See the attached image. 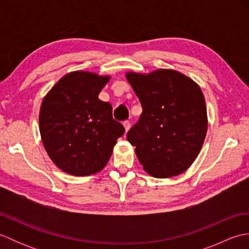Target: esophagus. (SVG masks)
<instances>
[{
    "mask_svg": "<svg viewBox=\"0 0 249 249\" xmlns=\"http://www.w3.org/2000/svg\"><path fill=\"white\" fill-rule=\"evenodd\" d=\"M123 124H124V127H125V131H126V133H127V131H128L129 128H130V125H131L130 122H129V121H125Z\"/></svg>",
    "mask_w": 249,
    "mask_h": 249,
    "instance_id": "esophagus-1",
    "label": "esophagus"
}]
</instances>
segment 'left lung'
Wrapping results in <instances>:
<instances>
[{"label": "left lung", "mask_w": 249, "mask_h": 249, "mask_svg": "<svg viewBox=\"0 0 249 249\" xmlns=\"http://www.w3.org/2000/svg\"><path fill=\"white\" fill-rule=\"evenodd\" d=\"M126 78L142 106L126 137L140 163L155 178L183 173L198 156L208 129L202 91L176 71L128 72Z\"/></svg>", "instance_id": "8db88e82"}]
</instances>
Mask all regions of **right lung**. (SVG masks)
I'll list each match as a JSON object with an SVG mask.
<instances>
[{
	"label": "right lung",
	"mask_w": 249,
	"mask_h": 249,
	"mask_svg": "<svg viewBox=\"0 0 249 249\" xmlns=\"http://www.w3.org/2000/svg\"><path fill=\"white\" fill-rule=\"evenodd\" d=\"M108 81L109 77L93 72H70L43 100L41 140L52 161L66 173L83 177L100 171L124 135V126L112 118V106L98 98Z\"/></svg>",
	"instance_id": "1"
}]
</instances>
